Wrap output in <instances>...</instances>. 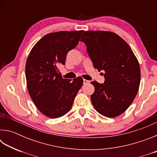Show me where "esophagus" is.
I'll return each instance as SVG.
<instances>
[{"mask_svg": "<svg viewBox=\"0 0 157 157\" xmlns=\"http://www.w3.org/2000/svg\"><path fill=\"white\" fill-rule=\"evenodd\" d=\"M84 84H89L90 83V81L89 80H87V79H84V82H83Z\"/></svg>", "mask_w": 157, "mask_h": 157, "instance_id": "esophagus-1", "label": "esophagus"}]
</instances>
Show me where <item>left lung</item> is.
Returning <instances> with one entry per match:
<instances>
[{
	"label": "left lung",
	"instance_id": "8db88e82",
	"mask_svg": "<svg viewBox=\"0 0 157 157\" xmlns=\"http://www.w3.org/2000/svg\"><path fill=\"white\" fill-rule=\"evenodd\" d=\"M95 68L104 71V84L91 82L92 104L108 118L120 116L134 100L139 89L140 70L137 58L127 42L107 31H86L81 37Z\"/></svg>",
	"mask_w": 157,
	"mask_h": 157
}]
</instances>
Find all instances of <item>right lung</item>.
Here are the masks:
<instances>
[{
	"instance_id": "1",
	"label": "right lung",
	"mask_w": 157,
	"mask_h": 157,
	"mask_svg": "<svg viewBox=\"0 0 157 157\" xmlns=\"http://www.w3.org/2000/svg\"><path fill=\"white\" fill-rule=\"evenodd\" d=\"M83 30L47 34L34 45L25 65L27 88L38 109L50 118L67 113L83 84L81 77L63 79L59 65L65 64L67 53L75 48Z\"/></svg>"
}]
</instances>
